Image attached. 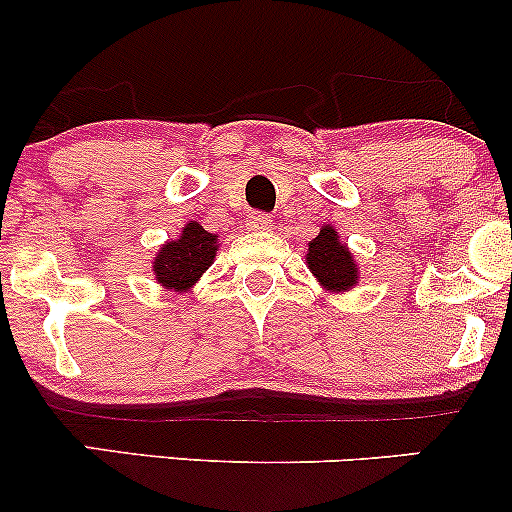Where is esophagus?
Masks as SVG:
<instances>
[{
  "label": "esophagus",
  "instance_id": "obj_1",
  "mask_svg": "<svg viewBox=\"0 0 512 512\" xmlns=\"http://www.w3.org/2000/svg\"><path fill=\"white\" fill-rule=\"evenodd\" d=\"M248 226L252 231H267L272 226V216L262 214V211H252V214H248Z\"/></svg>",
  "mask_w": 512,
  "mask_h": 512
}]
</instances>
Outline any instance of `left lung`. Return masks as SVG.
Masks as SVG:
<instances>
[{
  "label": "left lung",
  "mask_w": 512,
  "mask_h": 512,
  "mask_svg": "<svg viewBox=\"0 0 512 512\" xmlns=\"http://www.w3.org/2000/svg\"><path fill=\"white\" fill-rule=\"evenodd\" d=\"M305 260H308L310 272L327 291H349L358 284V264L351 250L339 240L334 226L320 228L317 238L308 243Z\"/></svg>",
  "instance_id": "left-lung-1"
}]
</instances>
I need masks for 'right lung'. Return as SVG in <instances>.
<instances>
[{
  "label": "right lung",
  "instance_id": "obj_1",
  "mask_svg": "<svg viewBox=\"0 0 512 512\" xmlns=\"http://www.w3.org/2000/svg\"><path fill=\"white\" fill-rule=\"evenodd\" d=\"M219 236L204 231L197 221L185 223L175 240H168L154 260L156 281L166 289L187 291L214 264Z\"/></svg>",
  "mask_w": 512,
  "mask_h": 512
}]
</instances>
